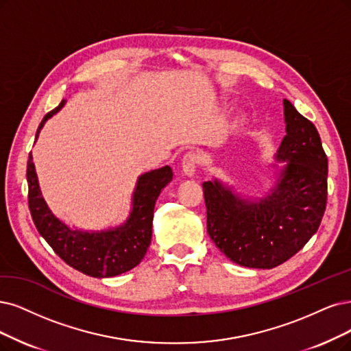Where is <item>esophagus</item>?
<instances>
[{"label":"esophagus","instance_id":"34e87169","mask_svg":"<svg viewBox=\"0 0 351 351\" xmlns=\"http://www.w3.org/2000/svg\"><path fill=\"white\" fill-rule=\"evenodd\" d=\"M197 166H198V156L193 152H188L184 159H182V172L185 176L192 178L197 172Z\"/></svg>","mask_w":351,"mask_h":351}]
</instances>
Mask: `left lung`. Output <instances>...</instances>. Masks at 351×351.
Here are the masks:
<instances>
[{"label":"left lung","mask_w":351,"mask_h":351,"mask_svg":"<svg viewBox=\"0 0 351 351\" xmlns=\"http://www.w3.org/2000/svg\"><path fill=\"white\" fill-rule=\"evenodd\" d=\"M287 136L275 153L276 182L265 197L241 195L217 178L204 182L206 228L232 263L271 269L313 237L326 211L328 160L315 125L283 99Z\"/></svg>","instance_id":"obj_1"}]
</instances>
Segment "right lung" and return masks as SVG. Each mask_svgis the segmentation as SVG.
<instances>
[{
    "instance_id": "obj_1",
    "label": "right lung",
    "mask_w": 351,
    "mask_h": 351,
    "mask_svg": "<svg viewBox=\"0 0 351 351\" xmlns=\"http://www.w3.org/2000/svg\"><path fill=\"white\" fill-rule=\"evenodd\" d=\"M64 102L63 99L59 107L45 115L37 128L36 140L45 123L62 110ZM172 178L173 172L169 166L140 175L132 197V210L124 223L107 230H81L63 223L49 208L30 153L27 162L29 208L37 231L63 262L88 276L112 278L132 270L145 257L152 240L154 204Z\"/></svg>"
}]
</instances>
